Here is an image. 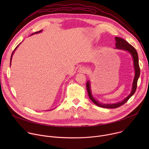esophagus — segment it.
Returning a JSON list of instances; mask_svg holds the SVG:
<instances>
[{
	"label": "esophagus",
	"mask_w": 149,
	"mask_h": 149,
	"mask_svg": "<svg viewBox=\"0 0 149 149\" xmlns=\"http://www.w3.org/2000/svg\"><path fill=\"white\" fill-rule=\"evenodd\" d=\"M87 71V69L86 68H84L83 67H81L79 68L78 70V72H79V73H85Z\"/></svg>",
	"instance_id": "34e87169"
}]
</instances>
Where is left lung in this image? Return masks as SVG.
I'll return each mask as SVG.
<instances>
[{
    "label": "left lung",
    "instance_id": "obj_1",
    "mask_svg": "<svg viewBox=\"0 0 149 149\" xmlns=\"http://www.w3.org/2000/svg\"><path fill=\"white\" fill-rule=\"evenodd\" d=\"M116 40V48L115 49H121L125 51L129 52L133 60V65H134V77L132 84V91L130 94L127 96L125 98H124L123 101H120L117 103H113V104H104L100 102L97 100H95L93 95H92L91 93V83L89 80L87 82L86 84V87L87 90L88 91V96L90 98V100L97 106L102 108H106V109H116L117 107H120L121 105H123L125 104L127 101L129 100V98L134 94L136 92V88H137V81L138 79L140 77V70L139 67V57H138V54L136 50V49L132 46L129 43H128L127 41H125L124 39L118 38V37H116L115 38Z\"/></svg>",
    "mask_w": 149,
    "mask_h": 149
}]
</instances>
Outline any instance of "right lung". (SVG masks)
Masks as SVG:
<instances>
[{"label": "right lung", "instance_id": "add662e5", "mask_svg": "<svg viewBox=\"0 0 149 149\" xmlns=\"http://www.w3.org/2000/svg\"><path fill=\"white\" fill-rule=\"evenodd\" d=\"M42 31V30H40V31H38V32H35V33H32V34H31V35H34V34H36V33H40ZM21 43H20L16 48H15V49H14V51H13V52H12V55H11V57H10V65H11V61H12V56H13V54H14V52H15V51H16V49L17 48V47H19V45Z\"/></svg>", "mask_w": 149, "mask_h": 149}]
</instances>
